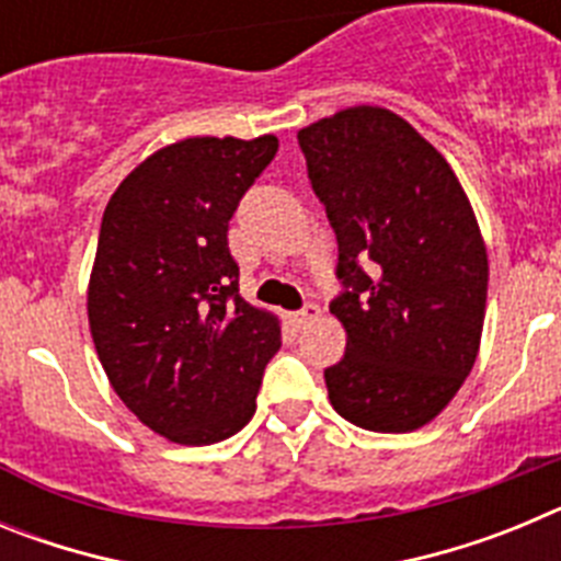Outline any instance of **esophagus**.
<instances>
[{"label": "esophagus", "instance_id": "1", "mask_svg": "<svg viewBox=\"0 0 561 561\" xmlns=\"http://www.w3.org/2000/svg\"><path fill=\"white\" fill-rule=\"evenodd\" d=\"M317 317H320V306L306 304L304 309L295 311V325H309L311 320H317Z\"/></svg>", "mask_w": 561, "mask_h": 561}]
</instances>
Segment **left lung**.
Masks as SVG:
<instances>
[{
	"instance_id": "left-lung-1",
	"label": "left lung",
	"mask_w": 561,
	"mask_h": 561,
	"mask_svg": "<svg viewBox=\"0 0 561 561\" xmlns=\"http://www.w3.org/2000/svg\"><path fill=\"white\" fill-rule=\"evenodd\" d=\"M297 142L340 250L329 309L348 345L325 368L331 404L374 433L424 427L480 348L489 261L469 199L449 162L388 108H345Z\"/></svg>"
}]
</instances>
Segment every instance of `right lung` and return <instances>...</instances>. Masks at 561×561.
Here are the masks:
<instances>
[{
  "instance_id": "1",
  "label": "right lung",
  "mask_w": 561,
  "mask_h": 561,
  "mask_svg": "<svg viewBox=\"0 0 561 561\" xmlns=\"http://www.w3.org/2000/svg\"><path fill=\"white\" fill-rule=\"evenodd\" d=\"M277 137H191L134 168L108 199L89 329L114 393L176 444L244 427L280 325L238 295L227 230Z\"/></svg>"
}]
</instances>
